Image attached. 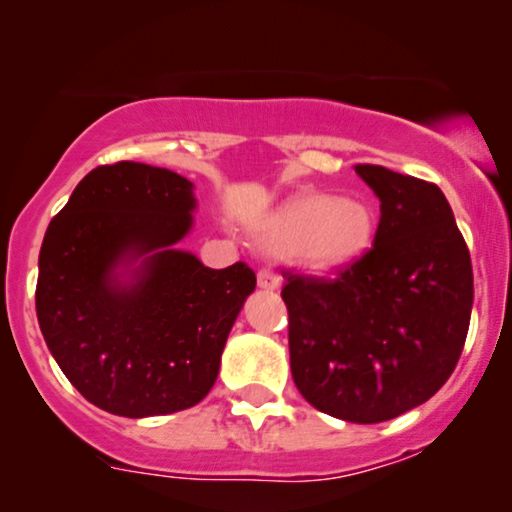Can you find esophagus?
I'll list each match as a JSON object with an SVG mask.
<instances>
[{"instance_id":"1","label":"esophagus","mask_w":512,"mask_h":512,"mask_svg":"<svg viewBox=\"0 0 512 512\" xmlns=\"http://www.w3.org/2000/svg\"><path fill=\"white\" fill-rule=\"evenodd\" d=\"M279 284H282V277H279L277 272H272L268 268L258 270V286H261V289L275 291V289H279Z\"/></svg>"}]
</instances>
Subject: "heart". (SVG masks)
<instances>
[{"label": "heart", "instance_id": "heart-1", "mask_svg": "<svg viewBox=\"0 0 512 512\" xmlns=\"http://www.w3.org/2000/svg\"><path fill=\"white\" fill-rule=\"evenodd\" d=\"M375 212L359 198L303 193L277 207L261 226L272 251L296 249L314 270H338L354 263L373 244Z\"/></svg>", "mask_w": 512, "mask_h": 512}]
</instances>
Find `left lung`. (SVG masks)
I'll return each mask as SVG.
<instances>
[{"mask_svg": "<svg viewBox=\"0 0 512 512\" xmlns=\"http://www.w3.org/2000/svg\"><path fill=\"white\" fill-rule=\"evenodd\" d=\"M380 198L373 247L335 277L284 270L291 375L326 415L377 424L436 394L473 307L471 254L431 181L356 165Z\"/></svg>", "mask_w": 512, "mask_h": 512, "instance_id": "left-lung-1", "label": "left lung"}]
</instances>
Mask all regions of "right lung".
Returning a JSON list of instances; mask_svg holds the SVG:
<instances>
[{
    "instance_id": "right-lung-1",
    "label": "right lung",
    "mask_w": 512,
    "mask_h": 512,
    "mask_svg": "<svg viewBox=\"0 0 512 512\" xmlns=\"http://www.w3.org/2000/svg\"><path fill=\"white\" fill-rule=\"evenodd\" d=\"M193 209V184L181 174L121 160L88 172L48 223L39 328L67 380L111 415L200 403L256 289L247 263L212 270L172 247L191 230ZM118 267L129 268L128 280Z\"/></svg>"
}]
</instances>
